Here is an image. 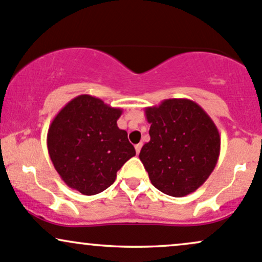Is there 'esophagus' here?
Wrapping results in <instances>:
<instances>
[{
  "label": "esophagus",
  "instance_id": "obj_1",
  "mask_svg": "<svg viewBox=\"0 0 262 262\" xmlns=\"http://www.w3.org/2000/svg\"><path fill=\"white\" fill-rule=\"evenodd\" d=\"M140 149H142V143H139V144L136 145V151H137V154L140 153Z\"/></svg>",
  "mask_w": 262,
  "mask_h": 262
}]
</instances>
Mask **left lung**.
Segmentation results:
<instances>
[{
    "mask_svg": "<svg viewBox=\"0 0 262 262\" xmlns=\"http://www.w3.org/2000/svg\"><path fill=\"white\" fill-rule=\"evenodd\" d=\"M150 140L139 158L158 190L170 196L191 194L206 182L220 154V134L205 111L185 98L145 108Z\"/></svg>",
    "mask_w": 262,
    "mask_h": 262,
    "instance_id": "1",
    "label": "left lung"
}]
</instances>
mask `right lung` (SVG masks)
<instances>
[{"mask_svg": "<svg viewBox=\"0 0 262 262\" xmlns=\"http://www.w3.org/2000/svg\"><path fill=\"white\" fill-rule=\"evenodd\" d=\"M120 108L82 94L52 120L47 146L57 173L71 189L96 195L109 188L117 171L136 155L128 134L117 125Z\"/></svg>", "mask_w": 262, "mask_h": 262, "instance_id": "add662e5", "label": "right lung"}]
</instances>
